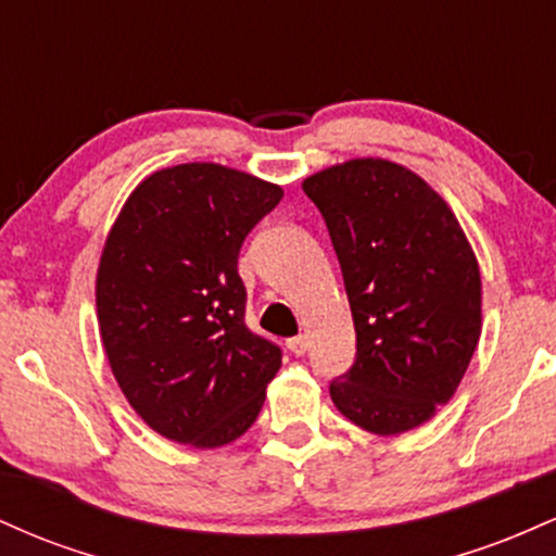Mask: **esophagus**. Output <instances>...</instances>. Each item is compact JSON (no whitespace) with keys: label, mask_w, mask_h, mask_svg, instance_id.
<instances>
[{"label":"esophagus","mask_w":556,"mask_h":556,"mask_svg":"<svg viewBox=\"0 0 556 556\" xmlns=\"http://www.w3.org/2000/svg\"><path fill=\"white\" fill-rule=\"evenodd\" d=\"M285 344H287V350H290L292 355H303L305 350H308V337H305V334L290 337V340H287Z\"/></svg>","instance_id":"obj_1"}]
</instances>
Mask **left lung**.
Here are the masks:
<instances>
[{"instance_id": "left-lung-1", "label": "left lung", "mask_w": 556, "mask_h": 556, "mask_svg": "<svg viewBox=\"0 0 556 556\" xmlns=\"http://www.w3.org/2000/svg\"><path fill=\"white\" fill-rule=\"evenodd\" d=\"M327 222L355 324L331 402L361 429L402 433L446 405L481 337V274L450 206L400 164L353 159L303 182Z\"/></svg>"}]
</instances>
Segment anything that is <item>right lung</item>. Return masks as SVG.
<instances>
[{
  "label": "right lung",
  "mask_w": 556,
  "mask_h": 556,
  "mask_svg": "<svg viewBox=\"0 0 556 556\" xmlns=\"http://www.w3.org/2000/svg\"><path fill=\"white\" fill-rule=\"evenodd\" d=\"M279 185L219 164L154 172L114 222L96 308L112 374L151 429L180 444L235 442L258 418L282 350L245 324L248 232Z\"/></svg>",
  "instance_id": "1"
}]
</instances>
